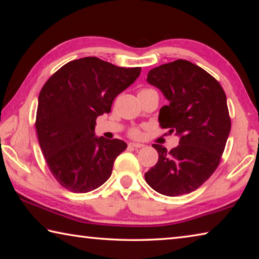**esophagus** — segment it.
Wrapping results in <instances>:
<instances>
[{
  "mask_svg": "<svg viewBox=\"0 0 259 259\" xmlns=\"http://www.w3.org/2000/svg\"><path fill=\"white\" fill-rule=\"evenodd\" d=\"M129 147L142 148V147H144V145H143V144H139V143H130V144H129Z\"/></svg>",
  "mask_w": 259,
  "mask_h": 259,
  "instance_id": "esophagus-1",
  "label": "esophagus"
}]
</instances>
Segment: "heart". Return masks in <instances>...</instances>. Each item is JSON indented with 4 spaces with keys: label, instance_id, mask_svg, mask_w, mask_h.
Instances as JSON below:
<instances>
[{
    "label": "heart",
    "instance_id": "obj_1",
    "mask_svg": "<svg viewBox=\"0 0 259 259\" xmlns=\"http://www.w3.org/2000/svg\"><path fill=\"white\" fill-rule=\"evenodd\" d=\"M145 90H148V89H143V90H140V91H145ZM129 134H130L131 137H139V136H140V131H139L138 129L134 128V129L130 130Z\"/></svg>",
    "mask_w": 259,
    "mask_h": 259
}]
</instances>
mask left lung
Segmentation results:
<instances>
[{
  "label": "left lung",
  "instance_id": "8db88e82",
  "mask_svg": "<svg viewBox=\"0 0 259 259\" xmlns=\"http://www.w3.org/2000/svg\"><path fill=\"white\" fill-rule=\"evenodd\" d=\"M147 82L169 102L160 109V126L181 139L169 152L153 144L159 160L145 181L166 196L187 194L202 185L221 162L231 131L226 95L212 75L184 59L151 69Z\"/></svg>",
  "mask_w": 259,
  "mask_h": 259
}]
</instances>
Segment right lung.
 I'll use <instances>...</instances> for the list:
<instances>
[{"instance_id": "obj_1", "label": "right lung", "mask_w": 259, "mask_h": 259, "mask_svg": "<svg viewBox=\"0 0 259 259\" xmlns=\"http://www.w3.org/2000/svg\"><path fill=\"white\" fill-rule=\"evenodd\" d=\"M140 72L85 57L65 64L42 87L35 129L48 168L66 190L87 193L111 177L126 144L95 137L96 120L111 112L114 98Z\"/></svg>"}]
</instances>
